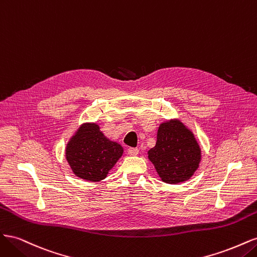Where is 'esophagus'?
Segmentation results:
<instances>
[{"mask_svg":"<svg viewBox=\"0 0 257 257\" xmlns=\"http://www.w3.org/2000/svg\"><path fill=\"white\" fill-rule=\"evenodd\" d=\"M138 152H139V150L137 149V148H128L127 149V153L130 154V155H137L138 154Z\"/></svg>","mask_w":257,"mask_h":257,"instance_id":"1","label":"esophagus"}]
</instances>
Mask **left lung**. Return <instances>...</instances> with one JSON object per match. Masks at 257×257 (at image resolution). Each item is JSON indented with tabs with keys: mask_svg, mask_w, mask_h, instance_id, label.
I'll use <instances>...</instances> for the list:
<instances>
[{
	"mask_svg": "<svg viewBox=\"0 0 257 257\" xmlns=\"http://www.w3.org/2000/svg\"><path fill=\"white\" fill-rule=\"evenodd\" d=\"M162 181L176 184L189 180L198 168L200 148L195 137L178 120L162 123L155 147L148 151Z\"/></svg>",
	"mask_w": 257,
	"mask_h": 257,
	"instance_id": "obj_1",
	"label": "left lung"
}]
</instances>
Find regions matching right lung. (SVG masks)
<instances>
[{"label": "right lung", "instance_id": "right-lung-1", "mask_svg": "<svg viewBox=\"0 0 257 257\" xmlns=\"http://www.w3.org/2000/svg\"><path fill=\"white\" fill-rule=\"evenodd\" d=\"M123 153V148L106 138L95 123H85L66 147V160L74 174L88 181L106 178Z\"/></svg>", "mask_w": 257, "mask_h": 257}]
</instances>
